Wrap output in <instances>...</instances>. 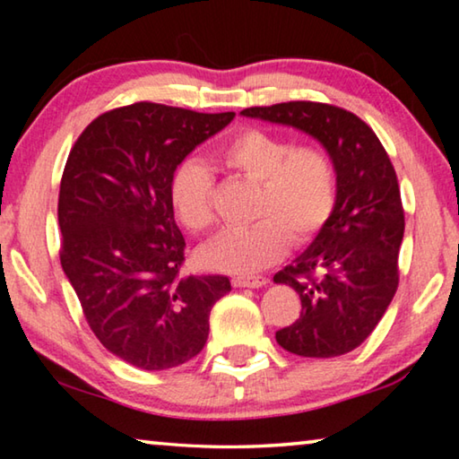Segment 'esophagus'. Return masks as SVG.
Here are the masks:
<instances>
[{
    "label": "esophagus",
    "mask_w": 459,
    "mask_h": 459,
    "mask_svg": "<svg viewBox=\"0 0 459 459\" xmlns=\"http://www.w3.org/2000/svg\"><path fill=\"white\" fill-rule=\"evenodd\" d=\"M269 279L263 275H248V277H235L232 279V285L235 287H263L267 285Z\"/></svg>",
    "instance_id": "1"
}]
</instances>
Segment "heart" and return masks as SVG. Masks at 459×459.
<instances>
[{
  "mask_svg": "<svg viewBox=\"0 0 459 459\" xmlns=\"http://www.w3.org/2000/svg\"><path fill=\"white\" fill-rule=\"evenodd\" d=\"M216 160L230 174L257 184L247 229H232L208 245L202 259L224 273H253L275 263L290 238L306 243L320 232L336 208L338 172L320 145H295L265 129H243L224 142ZM214 176L204 161L176 168L169 198L178 219L194 232L212 229Z\"/></svg>",
  "mask_w": 459,
  "mask_h": 459,
  "instance_id": "b5f03b06",
  "label": "heart"
}]
</instances>
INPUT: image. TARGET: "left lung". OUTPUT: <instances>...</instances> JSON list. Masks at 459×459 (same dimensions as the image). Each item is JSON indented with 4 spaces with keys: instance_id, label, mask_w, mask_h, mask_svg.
<instances>
[{
    "instance_id": "8db88e82",
    "label": "left lung",
    "mask_w": 459,
    "mask_h": 459,
    "mask_svg": "<svg viewBox=\"0 0 459 459\" xmlns=\"http://www.w3.org/2000/svg\"><path fill=\"white\" fill-rule=\"evenodd\" d=\"M240 115L306 131L336 164L338 200L330 221L273 277L301 299L298 320L275 338L287 352L307 359L351 352L377 328L399 287L405 211L391 158L367 123L336 105L290 100Z\"/></svg>"
}]
</instances>
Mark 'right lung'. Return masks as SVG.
Segmentation results:
<instances>
[{"instance_id":"add662e5","label":"right lung","mask_w":459,"mask_h":459,"mask_svg":"<svg viewBox=\"0 0 459 459\" xmlns=\"http://www.w3.org/2000/svg\"><path fill=\"white\" fill-rule=\"evenodd\" d=\"M232 117L142 100L99 115L68 153L60 265L92 333L137 368L194 359L212 306L230 291L229 277L182 275L186 240L169 186L186 155Z\"/></svg>"}]
</instances>
